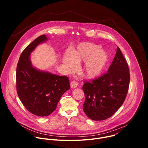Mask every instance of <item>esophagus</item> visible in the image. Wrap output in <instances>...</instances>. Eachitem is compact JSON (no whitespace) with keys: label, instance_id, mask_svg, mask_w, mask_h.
Returning a JSON list of instances; mask_svg holds the SVG:
<instances>
[{"label":"esophagus","instance_id":"34e87169","mask_svg":"<svg viewBox=\"0 0 148 148\" xmlns=\"http://www.w3.org/2000/svg\"><path fill=\"white\" fill-rule=\"evenodd\" d=\"M70 86H71V88H77V86H78V83H77L76 81H72V82H71Z\"/></svg>","mask_w":148,"mask_h":148}]
</instances>
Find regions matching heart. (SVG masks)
Returning a JSON list of instances; mask_svg holds the SVG:
<instances>
[{"mask_svg": "<svg viewBox=\"0 0 148 148\" xmlns=\"http://www.w3.org/2000/svg\"><path fill=\"white\" fill-rule=\"evenodd\" d=\"M109 60L108 52L99 45L90 42L79 43L71 53L63 56L62 62L70 70H74L76 62H85L82 71L85 76L93 78L99 76L104 70Z\"/></svg>", "mask_w": 148, "mask_h": 148, "instance_id": "1", "label": "heart"}]
</instances>
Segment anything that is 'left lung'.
Listing matches in <instances>:
<instances>
[{"mask_svg":"<svg viewBox=\"0 0 148 148\" xmlns=\"http://www.w3.org/2000/svg\"><path fill=\"white\" fill-rule=\"evenodd\" d=\"M130 81L128 65L117 47L107 73L83 85L86 95L83 110L86 115L94 121L104 120L113 115L125 99Z\"/></svg>","mask_w":148,"mask_h":148,"instance_id":"left-lung-1","label":"left lung"}]
</instances>
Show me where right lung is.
<instances>
[{
  "label": "right lung",
  "instance_id": "right-lung-1",
  "mask_svg": "<svg viewBox=\"0 0 148 148\" xmlns=\"http://www.w3.org/2000/svg\"><path fill=\"white\" fill-rule=\"evenodd\" d=\"M48 40L45 34L36 38L21 54L16 69L18 96L25 108L38 116L50 115L61 96L70 88L67 76L37 69L31 61V53Z\"/></svg>",
  "mask_w": 148,
  "mask_h": 148
}]
</instances>
